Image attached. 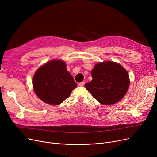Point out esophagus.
I'll use <instances>...</instances> for the list:
<instances>
[{"label": "esophagus", "instance_id": "obj_1", "mask_svg": "<svg viewBox=\"0 0 157 157\" xmlns=\"http://www.w3.org/2000/svg\"><path fill=\"white\" fill-rule=\"evenodd\" d=\"M85 85V82H81V83H79V86H83Z\"/></svg>", "mask_w": 157, "mask_h": 157}]
</instances>
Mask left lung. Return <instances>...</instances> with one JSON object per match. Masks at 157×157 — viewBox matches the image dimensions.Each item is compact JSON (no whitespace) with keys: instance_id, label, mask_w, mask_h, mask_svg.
Here are the masks:
<instances>
[{"instance_id":"obj_1","label":"left lung","mask_w":157,"mask_h":157,"mask_svg":"<svg viewBox=\"0 0 157 157\" xmlns=\"http://www.w3.org/2000/svg\"><path fill=\"white\" fill-rule=\"evenodd\" d=\"M92 80L85 87L102 104L110 105L119 102L129 87V76L120 64L111 61L97 63L91 72Z\"/></svg>"}]
</instances>
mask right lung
Here are the masks:
<instances>
[{
    "instance_id": "add662e5",
    "label": "right lung",
    "mask_w": 157,
    "mask_h": 157,
    "mask_svg": "<svg viewBox=\"0 0 157 157\" xmlns=\"http://www.w3.org/2000/svg\"><path fill=\"white\" fill-rule=\"evenodd\" d=\"M34 90L40 100L59 105L68 98L77 86L62 60H52L40 67L32 81Z\"/></svg>"
}]
</instances>
